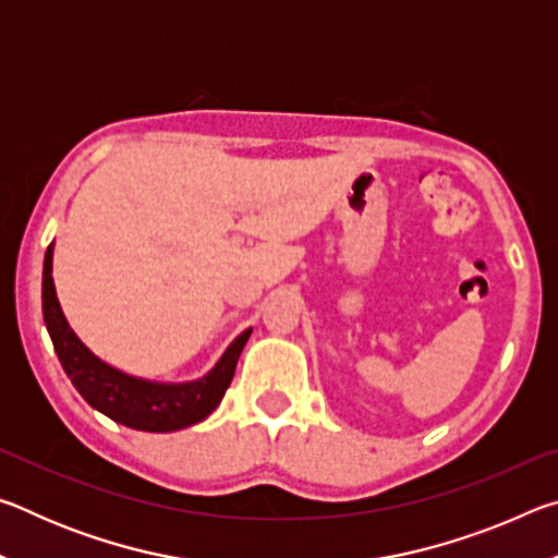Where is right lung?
I'll return each instance as SVG.
<instances>
[{
	"label": "right lung",
	"mask_w": 558,
	"mask_h": 558,
	"mask_svg": "<svg viewBox=\"0 0 558 558\" xmlns=\"http://www.w3.org/2000/svg\"><path fill=\"white\" fill-rule=\"evenodd\" d=\"M51 268L53 245L46 248L44 256V323L46 329H49L63 372L69 374L75 389H78V393L93 409L106 413L108 418L122 423L128 428L147 433H172L204 421L221 403L226 389L231 386L235 362H239L243 347L251 337V329H245V332L233 339L214 369L202 376V379L186 384H155L135 379V376L122 374L116 366L100 362L75 337L69 323H65L59 298H56Z\"/></svg>",
	"instance_id": "right-lung-1"
}]
</instances>
